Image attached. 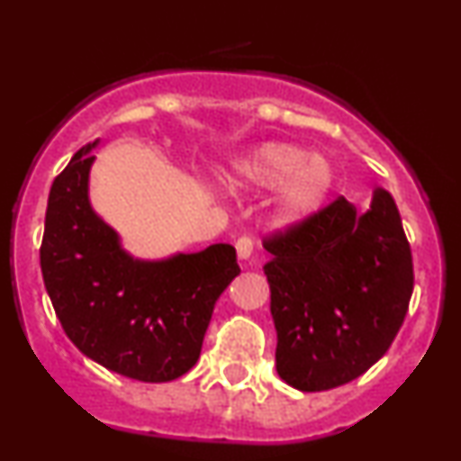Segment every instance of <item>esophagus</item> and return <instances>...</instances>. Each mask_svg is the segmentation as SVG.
<instances>
[{
    "label": "esophagus",
    "mask_w": 461,
    "mask_h": 461,
    "mask_svg": "<svg viewBox=\"0 0 461 461\" xmlns=\"http://www.w3.org/2000/svg\"><path fill=\"white\" fill-rule=\"evenodd\" d=\"M236 253H238V258H240V260H249V258H251V253H253V240L249 236H240L236 240Z\"/></svg>",
    "instance_id": "esophagus-1"
}]
</instances>
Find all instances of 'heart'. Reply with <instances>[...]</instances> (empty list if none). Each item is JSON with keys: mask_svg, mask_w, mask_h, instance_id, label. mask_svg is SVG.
Returning <instances> with one entry per match:
<instances>
[{"mask_svg": "<svg viewBox=\"0 0 461 461\" xmlns=\"http://www.w3.org/2000/svg\"><path fill=\"white\" fill-rule=\"evenodd\" d=\"M234 176L251 188H282L277 219L284 225H299L325 205L333 188V168L319 153L288 142H267L236 162Z\"/></svg>", "mask_w": 461, "mask_h": 461, "instance_id": "heart-1", "label": "heart"}]
</instances>
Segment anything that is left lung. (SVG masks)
I'll use <instances>...</instances> for the list:
<instances>
[{
  "label": "left lung",
  "instance_id": "left-lung-1",
  "mask_svg": "<svg viewBox=\"0 0 461 461\" xmlns=\"http://www.w3.org/2000/svg\"><path fill=\"white\" fill-rule=\"evenodd\" d=\"M277 373L301 393L353 382L388 351L414 290L401 214L377 188L366 212L338 197L264 238Z\"/></svg>",
  "mask_w": 461,
  "mask_h": 461
}]
</instances>
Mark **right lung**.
<instances>
[{"label":"right lung","instance_id":"1","mask_svg":"<svg viewBox=\"0 0 461 461\" xmlns=\"http://www.w3.org/2000/svg\"><path fill=\"white\" fill-rule=\"evenodd\" d=\"M95 145L51 184L41 242L47 294L84 356L123 377L171 382L197 364L216 299L240 273L236 249L221 242L160 262L128 256L88 201Z\"/></svg>","mask_w":461,"mask_h":461}]
</instances>
